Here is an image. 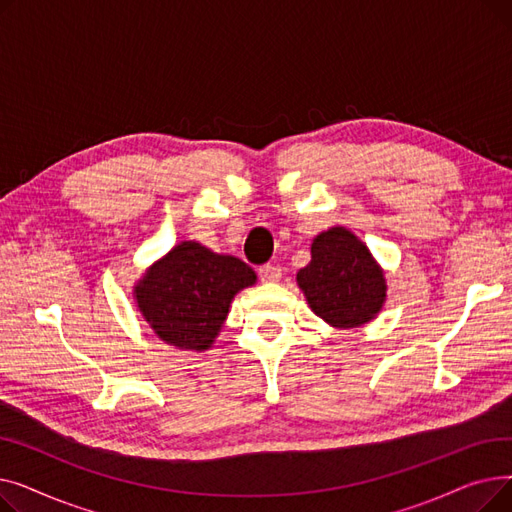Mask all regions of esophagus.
<instances>
[{
	"mask_svg": "<svg viewBox=\"0 0 512 512\" xmlns=\"http://www.w3.org/2000/svg\"><path fill=\"white\" fill-rule=\"evenodd\" d=\"M259 278L263 282H278L282 278V270L278 265H272V263H265L259 267Z\"/></svg>",
	"mask_w": 512,
	"mask_h": 512,
	"instance_id": "esophagus-1",
	"label": "esophagus"
}]
</instances>
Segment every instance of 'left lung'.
<instances>
[{"label":"left lung","instance_id":"obj_1","mask_svg":"<svg viewBox=\"0 0 512 512\" xmlns=\"http://www.w3.org/2000/svg\"><path fill=\"white\" fill-rule=\"evenodd\" d=\"M309 307L336 328L373 319L386 299L384 274L363 242L346 228L321 232L311 261L297 274Z\"/></svg>","mask_w":512,"mask_h":512}]
</instances>
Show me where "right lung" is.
<instances>
[{
    "mask_svg": "<svg viewBox=\"0 0 512 512\" xmlns=\"http://www.w3.org/2000/svg\"><path fill=\"white\" fill-rule=\"evenodd\" d=\"M255 284L251 267L215 255L199 242H180L137 286V303L153 332L168 344L207 351L234 294Z\"/></svg>",
    "mask_w": 512,
    "mask_h": 512,
    "instance_id": "obj_1",
    "label": "right lung"
}]
</instances>
